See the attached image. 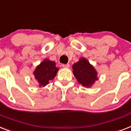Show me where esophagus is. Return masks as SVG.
I'll use <instances>...</instances> for the list:
<instances>
[{
  "mask_svg": "<svg viewBox=\"0 0 131 131\" xmlns=\"http://www.w3.org/2000/svg\"><path fill=\"white\" fill-rule=\"evenodd\" d=\"M62 66L63 68H66V69H67V68H69V67H70V64H62Z\"/></svg>",
  "mask_w": 131,
  "mask_h": 131,
  "instance_id": "1",
  "label": "esophagus"
}]
</instances>
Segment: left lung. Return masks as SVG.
Returning a JSON list of instances; mask_svg holds the SVG:
<instances>
[{
  "mask_svg": "<svg viewBox=\"0 0 131 131\" xmlns=\"http://www.w3.org/2000/svg\"><path fill=\"white\" fill-rule=\"evenodd\" d=\"M73 73L77 81L83 87L90 88L98 79L97 71L85 58H81L73 65Z\"/></svg>",
  "mask_w": 131,
  "mask_h": 131,
  "instance_id": "1",
  "label": "left lung"
}]
</instances>
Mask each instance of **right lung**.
I'll use <instances>...</instances> for the list:
<instances>
[{"label": "right lung", "instance_id": "add662e5", "mask_svg": "<svg viewBox=\"0 0 131 131\" xmlns=\"http://www.w3.org/2000/svg\"><path fill=\"white\" fill-rule=\"evenodd\" d=\"M58 68L56 67V62L48 59H45L36 67L34 72L35 79L39 83L40 87H44L56 77Z\"/></svg>", "mask_w": 131, "mask_h": 131}]
</instances>
